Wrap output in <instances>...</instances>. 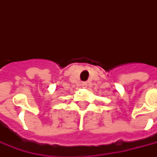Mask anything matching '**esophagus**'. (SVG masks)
Masks as SVG:
<instances>
[{"mask_svg":"<svg viewBox=\"0 0 157 157\" xmlns=\"http://www.w3.org/2000/svg\"><path fill=\"white\" fill-rule=\"evenodd\" d=\"M81 86L83 88H87V86H88V83L87 82H83V83L81 84Z\"/></svg>","mask_w":157,"mask_h":157,"instance_id":"obj_1","label":"esophagus"}]
</instances>
